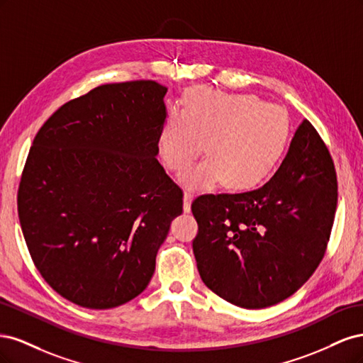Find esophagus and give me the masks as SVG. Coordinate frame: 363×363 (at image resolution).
Returning <instances> with one entry per match:
<instances>
[{"mask_svg": "<svg viewBox=\"0 0 363 363\" xmlns=\"http://www.w3.org/2000/svg\"><path fill=\"white\" fill-rule=\"evenodd\" d=\"M192 199H194V194L191 191H186L183 195V211L184 212H191Z\"/></svg>", "mask_w": 363, "mask_h": 363, "instance_id": "obj_1", "label": "esophagus"}]
</instances>
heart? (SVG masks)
<instances>
[{"label": "heart", "instance_id": "heart-1", "mask_svg": "<svg viewBox=\"0 0 363 363\" xmlns=\"http://www.w3.org/2000/svg\"><path fill=\"white\" fill-rule=\"evenodd\" d=\"M288 112L259 96L194 87L183 111L169 112L159 135V152L174 172L188 169L206 145L208 160L184 172L182 182L206 189L224 180L230 189H251L276 169L291 140Z\"/></svg>", "mask_w": 363, "mask_h": 363}]
</instances>
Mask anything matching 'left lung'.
I'll return each mask as SVG.
<instances>
[{
  "label": "left lung",
  "instance_id": "1",
  "mask_svg": "<svg viewBox=\"0 0 363 363\" xmlns=\"http://www.w3.org/2000/svg\"><path fill=\"white\" fill-rule=\"evenodd\" d=\"M336 204L335 163L304 119L280 168L262 188L194 200L199 233L192 248L201 280L245 309L286 300L323 260Z\"/></svg>",
  "mask_w": 363,
  "mask_h": 363
}]
</instances>
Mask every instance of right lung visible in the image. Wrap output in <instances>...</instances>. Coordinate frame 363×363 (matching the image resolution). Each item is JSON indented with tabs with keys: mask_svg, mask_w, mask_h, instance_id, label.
I'll list each match as a JSON object with an SVG mask.
<instances>
[{
	"mask_svg": "<svg viewBox=\"0 0 363 363\" xmlns=\"http://www.w3.org/2000/svg\"><path fill=\"white\" fill-rule=\"evenodd\" d=\"M167 87L98 86L63 104L33 140L18 189L40 276L87 309L133 300L155 274L183 191L156 159Z\"/></svg>",
	"mask_w": 363,
	"mask_h": 363,
	"instance_id": "1",
	"label": "right lung"
}]
</instances>
